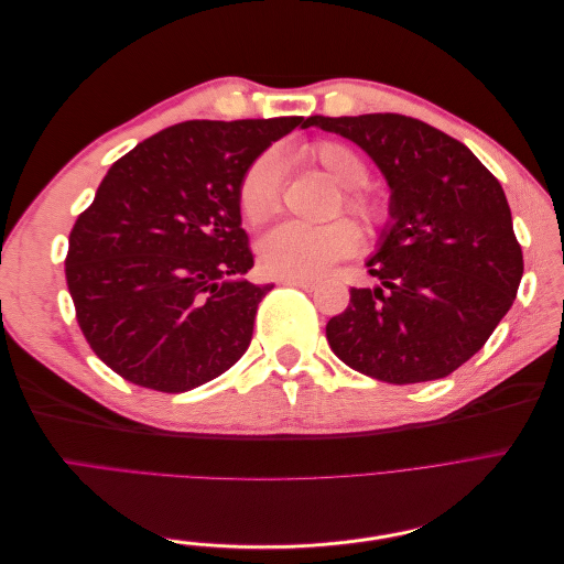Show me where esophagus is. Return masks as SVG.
<instances>
[{
    "label": "esophagus",
    "mask_w": 564,
    "mask_h": 564,
    "mask_svg": "<svg viewBox=\"0 0 564 564\" xmlns=\"http://www.w3.org/2000/svg\"><path fill=\"white\" fill-rule=\"evenodd\" d=\"M284 286H296V289H303V292H313V289L317 286L315 280H299V278H282L280 280Z\"/></svg>",
    "instance_id": "1"
}]
</instances>
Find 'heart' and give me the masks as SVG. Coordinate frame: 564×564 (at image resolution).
Returning a JSON list of instances; mask_svg holds the SVG:
<instances>
[{
	"label": "heart",
	"instance_id": "obj_1",
	"mask_svg": "<svg viewBox=\"0 0 564 564\" xmlns=\"http://www.w3.org/2000/svg\"><path fill=\"white\" fill-rule=\"evenodd\" d=\"M301 160L322 169L336 185L344 207L373 230L386 220L383 199L362 185L369 178V164L344 141H315L301 148ZM282 158L275 150L256 155L237 181V207L249 226H263L280 212L282 204ZM360 247V230L348 218H336L324 226L284 224L261 237L259 256L268 272L278 278L308 280L327 272L336 261Z\"/></svg>",
	"mask_w": 564,
	"mask_h": 564
}]
</instances>
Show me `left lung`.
I'll list each match as a JSON object with an SVG mask.
<instances>
[{"instance_id":"left-lung-1","label":"left lung","mask_w":564,"mask_h":564,"mask_svg":"<svg viewBox=\"0 0 564 564\" xmlns=\"http://www.w3.org/2000/svg\"><path fill=\"white\" fill-rule=\"evenodd\" d=\"M377 162L392 224L369 259L377 289H350L327 322L338 360L386 383L445 379L480 350L510 311L522 247L501 183L445 131L395 112L308 117Z\"/></svg>"}]
</instances>
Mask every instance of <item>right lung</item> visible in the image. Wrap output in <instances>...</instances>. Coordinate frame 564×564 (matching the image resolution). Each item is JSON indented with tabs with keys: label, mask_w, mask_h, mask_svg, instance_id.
Listing matches in <instances>:
<instances>
[{
	"label": "right lung",
	"mask_w": 564,
	"mask_h": 564,
	"mask_svg": "<svg viewBox=\"0 0 564 564\" xmlns=\"http://www.w3.org/2000/svg\"><path fill=\"white\" fill-rule=\"evenodd\" d=\"M303 117L191 119L119 158L70 230L65 280L91 350L119 377L185 392L228 371L270 284L237 207L245 166Z\"/></svg>",
	"instance_id": "add662e5"
}]
</instances>
